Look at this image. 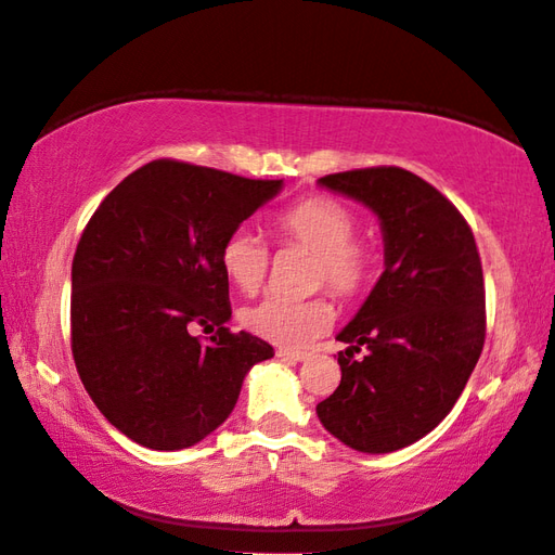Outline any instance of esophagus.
<instances>
[{"label":"esophagus","mask_w":555,"mask_h":555,"mask_svg":"<svg viewBox=\"0 0 555 555\" xmlns=\"http://www.w3.org/2000/svg\"><path fill=\"white\" fill-rule=\"evenodd\" d=\"M278 358L285 362H305L307 352H297V350H287V348H278Z\"/></svg>","instance_id":"esophagus-1"}]
</instances>
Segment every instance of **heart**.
<instances>
[{
    "instance_id": "heart-1",
    "label": "heart",
    "mask_w": 555,
    "mask_h": 555,
    "mask_svg": "<svg viewBox=\"0 0 555 555\" xmlns=\"http://www.w3.org/2000/svg\"><path fill=\"white\" fill-rule=\"evenodd\" d=\"M282 246L313 250L309 285L326 287L336 299H354L376 278L379 246L358 232V215L328 195H311L282 210L273 222ZM273 254L263 236L248 227H236L219 248V266L236 289L254 295L270 273ZM333 311L323 297H266L244 309L242 323L258 338L282 348H305L331 326Z\"/></svg>"
}]
</instances>
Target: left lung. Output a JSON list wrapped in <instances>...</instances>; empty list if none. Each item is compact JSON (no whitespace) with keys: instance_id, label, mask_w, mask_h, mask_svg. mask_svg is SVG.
<instances>
[{"instance_id":"obj_1","label":"left lung","mask_w":555,"mask_h":555,"mask_svg":"<svg viewBox=\"0 0 555 555\" xmlns=\"http://www.w3.org/2000/svg\"><path fill=\"white\" fill-rule=\"evenodd\" d=\"M321 185L382 219L386 270L338 340L340 384L317 405L323 427L358 452L421 440L452 411L486 343V285L464 215L399 166L328 173ZM362 347L369 354L353 360Z\"/></svg>"}]
</instances>
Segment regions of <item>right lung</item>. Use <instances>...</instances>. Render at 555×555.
I'll use <instances>...</instances> for the list:
<instances>
[{"label": "right lung", "instance_id": "add662e5", "mask_svg": "<svg viewBox=\"0 0 555 555\" xmlns=\"http://www.w3.org/2000/svg\"><path fill=\"white\" fill-rule=\"evenodd\" d=\"M176 159L132 171L83 227L72 260V354L83 389L132 442L193 447L234 411L273 348L227 321V234L280 191ZM215 332L205 344L196 331Z\"/></svg>", "mask_w": 555, "mask_h": 555}]
</instances>
